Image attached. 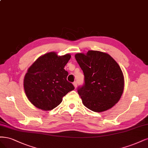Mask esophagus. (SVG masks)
Segmentation results:
<instances>
[{"mask_svg":"<svg viewBox=\"0 0 148 148\" xmlns=\"http://www.w3.org/2000/svg\"><path fill=\"white\" fill-rule=\"evenodd\" d=\"M73 85H74V88H77V82H74V83H73Z\"/></svg>","mask_w":148,"mask_h":148,"instance_id":"1","label":"esophagus"}]
</instances>
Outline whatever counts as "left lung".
<instances>
[{
	"label": "left lung",
	"instance_id": "8db88e82",
	"mask_svg": "<svg viewBox=\"0 0 148 148\" xmlns=\"http://www.w3.org/2000/svg\"><path fill=\"white\" fill-rule=\"evenodd\" d=\"M84 74V84L77 88L84 105L94 112L105 111L119 101L124 78L117 62L109 54L89 50L75 55Z\"/></svg>",
	"mask_w": 148,
	"mask_h": 148
}]
</instances>
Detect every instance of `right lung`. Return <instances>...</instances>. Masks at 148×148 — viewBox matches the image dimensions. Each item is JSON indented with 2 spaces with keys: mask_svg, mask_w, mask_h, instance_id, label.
<instances>
[{
  "mask_svg": "<svg viewBox=\"0 0 148 148\" xmlns=\"http://www.w3.org/2000/svg\"><path fill=\"white\" fill-rule=\"evenodd\" d=\"M71 57L70 54L58 56L56 52H50L38 58L27 69L24 88L33 105L42 110H51L74 89L66 79L68 73L64 69Z\"/></svg>",
  "mask_w": 148,
  "mask_h": 148,
  "instance_id": "add662e5",
  "label": "right lung"
}]
</instances>
